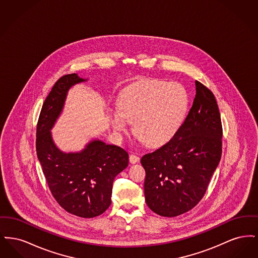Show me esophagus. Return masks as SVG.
<instances>
[{"instance_id": "34e87169", "label": "esophagus", "mask_w": 258, "mask_h": 258, "mask_svg": "<svg viewBox=\"0 0 258 258\" xmlns=\"http://www.w3.org/2000/svg\"><path fill=\"white\" fill-rule=\"evenodd\" d=\"M139 160H140V158H139L138 156H136L135 154L130 155V162H131V163H136V162H138Z\"/></svg>"}]
</instances>
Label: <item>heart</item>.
<instances>
[{
    "label": "heart",
    "instance_id": "1",
    "mask_svg": "<svg viewBox=\"0 0 258 258\" xmlns=\"http://www.w3.org/2000/svg\"><path fill=\"white\" fill-rule=\"evenodd\" d=\"M188 96L176 82L145 81L128 87L119 98V109L109 114L112 127L124 134L135 123V135L148 147L167 143L184 121Z\"/></svg>",
    "mask_w": 258,
    "mask_h": 258
}]
</instances>
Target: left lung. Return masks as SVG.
I'll list each match as a JSON object with an SVG mask.
<instances>
[{
    "label": "left lung",
    "instance_id": "1",
    "mask_svg": "<svg viewBox=\"0 0 258 258\" xmlns=\"http://www.w3.org/2000/svg\"><path fill=\"white\" fill-rule=\"evenodd\" d=\"M197 95L177 133L163 146L142 157L148 207L173 218L203 198L221 157V114L212 91L196 81Z\"/></svg>",
    "mask_w": 258,
    "mask_h": 258
}]
</instances>
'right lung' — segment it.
Returning a JSON list of instances; mask_svg holds the SVG:
<instances>
[{"label":"right lung","mask_w":258,"mask_h":258,"mask_svg":"<svg viewBox=\"0 0 258 258\" xmlns=\"http://www.w3.org/2000/svg\"><path fill=\"white\" fill-rule=\"evenodd\" d=\"M86 81L76 74L60 77L40 111L36 148L50 191L61 208L80 218H94L110 206L115 177L128 164L123 148L94 140L80 153L66 154L55 146L50 130L60 115L69 89Z\"/></svg>","instance_id":"right-lung-1"}]
</instances>
